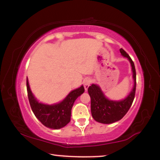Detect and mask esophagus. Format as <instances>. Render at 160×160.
<instances>
[{
    "label": "esophagus",
    "mask_w": 160,
    "mask_h": 160,
    "mask_svg": "<svg viewBox=\"0 0 160 160\" xmlns=\"http://www.w3.org/2000/svg\"><path fill=\"white\" fill-rule=\"evenodd\" d=\"M91 82H92V80L90 78H86V79L84 81V87L86 91L87 90V89L89 88V87L90 86Z\"/></svg>",
    "instance_id": "34e87169"
}]
</instances>
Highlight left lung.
<instances>
[{
  "label": "left lung",
  "mask_w": 160,
  "mask_h": 160,
  "mask_svg": "<svg viewBox=\"0 0 160 160\" xmlns=\"http://www.w3.org/2000/svg\"><path fill=\"white\" fill-rule=\"evenodd\" d=\"M119 50L122 55L128 59L132 66L134 86L128 97L120 101H113L106 98L98 85L92 84L89 87L88 92L91 98L92 115L93 119L100 123L111 124L122 119L128 113L135 98L136 89V71L134 62L123 49Z\"/></svg>",
  "instance_id": "left-lung-1"
}]
</instances>
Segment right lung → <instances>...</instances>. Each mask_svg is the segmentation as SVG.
<instances>
[{
	"instance_id": "add662e5",
	"label": "right lung",
	"mask_w": 160,
	"mask_h": 160,
	"mask_svg": "<svg viewBox=\"0 0 160 160\" xmlns=\"http://www.w3.org/2000/svg\"><path fill=\"white\" fill-rule=\"evenodd\" d=\"M26 83L28 100L32 112L43 125L54 130L62 128L69 123L74 102L84 92V87L82 86L71 92L62 102L54 105H46L38 102L35 98L30 89L28 78Z\"/></svg>"
}]
</instances>
